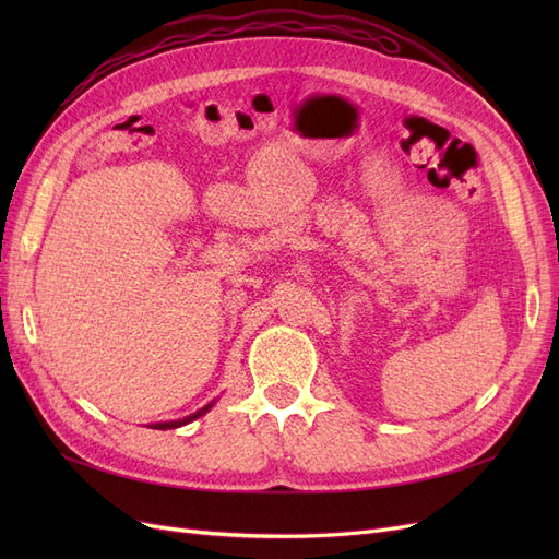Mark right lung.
<instances>
[{
    "instance_id": "obj_1",
    "label": "right lung",
    "mask_w": 559,
    "mask_h": 559,
    "mask_svg": "<svg viewBox=\"0 0 559 559\" xmlns=\"http://www.w3.org/2000/svg\"><path fill=\"white\" fill-rule=\"evenodd\" d=\"M210 408H212V405H205V408H202V411H198V413H193V415H189V417H183V419H177V421H160V425H154V429H177V427H183V425H189V421H193L195 417L205 415Z\"/></svg>"
}]
</instances>
